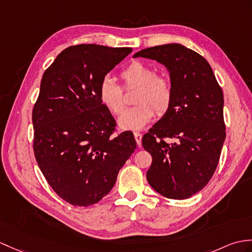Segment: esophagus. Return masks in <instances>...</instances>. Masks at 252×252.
<instances>
[{
    "label": "esophagus",
    "mask_w": 252,
    "mask_h": 252,
    "mask_svg": "<svg viewBox=\"0 0 252 252\" xmlns=\"http://www.w3.org/2000/svg\"><path fill=\"white\" fill-rule=\"evenodd\" d=\"M134 137H135V140H136L138 146L142 145V137H143L142 134H140L139 132H134Z\"/></svg>",
    "instance_id": "obj_1"
}]
</instances>
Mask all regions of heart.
I'll list each match as a JSON object with an SVG mask.
<instances>
[{"label":"heart","instance_id":"1","mask_svg":"<svg viewBox=\"0 0 252 252\" xmlns=\"http://www.w3.org/2000/svg\"><path fill=\"white\" fill-rule=\"evenodd\" d=\"M125 88L138 87L134 97L135 106L126 109L119 119L124 130H140L149 124L156 115L165 113L172 104L173 87L164 76L156 75L147 64L134 61L120 73ZM98 98L113 115L121 114L125 107L124 91L113 78L104 77L98 86Z\"/></svg>","mask_w":252,"mask_h":252}]
</instances>
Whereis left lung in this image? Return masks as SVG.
Masks as SVG:
<instances>
[{
    "mask_svg": "<svg viewBox=\"0 0 252 252\" xmlns=\"http://www.w3.org/2000/svg\"><path fill=\"white\" fill-rule=\"evenodd\" d=\"M133 57L163 64L173 87L171 106L142 139L153 157L147 180L163 196L188 198L208 184L218 165L225 139L222 89L205 58L180 44L150 47Z\"/></svg>",
    "mask_w": 252,
    "mask_h": 252,
    "instance_id": "obj_1",
    "label": "left lung"
}]
</instances>
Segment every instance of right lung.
<instances>
[{"mask_svg": "<svg viewBox=\"0 0 252 252\" xmlns=\"http://www.w3.org/2000/svg\"><path fill=\"white\" fill-rule=\"evenodd\" d=\"M132 48L83 44L46 69L32 113L35 159L54 191L74 206L108 194L136 149L133 133L115 135L116 121L98 98L101 80Z\"/></svg>", "mask_w": 252, "mask_h": 252, "instance_id": "add662e5", "label": "right lung"}]
</instances>
